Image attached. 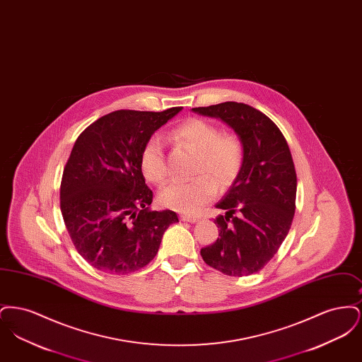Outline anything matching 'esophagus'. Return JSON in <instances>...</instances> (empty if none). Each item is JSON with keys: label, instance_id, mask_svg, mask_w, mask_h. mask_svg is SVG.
I'll return each mask as SVG.
<instances>
[{"label": "esophagus", "instance_id": "esophagus-1", "mask_svg": "<svg viewBox=\"0 0 362 362\" xmlns=\"http://www.w3.org/2000/svg\"><path fill=\"white\" fill-rule=\"evenodd\" d=\"M182 221H187V223H197L199 218L197 216H187V214H182L180 216Z\"/></svg>", "mask_w": 362, "mask_h": 362}]
</instances>
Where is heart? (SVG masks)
I'll return each instance as SVG.
<instances>
[{"instance_id":"b5f03b06","label":"heart","mask_w":362,"mask_h":362,"mask_svg":"<svg viewBox=\"0 0 362 362\" xmlns=\"http://www.w3.org/2000/svg\"><path fill=\"white\" fill-rule=\"evenodd\" d=\"M175 142L197 151L192 180H173L160 191V202L182 213H197L211 202L221 189L233 185L243 165L244 149L240 138L233 133L220 132L214 123L189 118L171 132ZM139 167L145 179L163 185L168 177V163L164 145L158 136H151L139 155Z\"/></svg>"}]
</instances>
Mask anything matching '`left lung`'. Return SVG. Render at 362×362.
Instances as JSON below:
<instances>
[{
	"label": "left lung",
	"instance_id": "left-lung-1",
	"mask_svg": "<svg viewBox=\"0 0 362 362\" xmlns=\"http://www.w3.org/2000/svg\"><path fill=\"white\" fill-rule=\"evenodd\" d=\"M192 110L226 122L244 149L240 173L217 204L225 210L214 220L220 238L201 257L225 276H251L273 259L292 225L297 176L288 142L274 122L248 104Z\"/></svg>",
	"mask_w": 362,
	"mask_h": 362
}]
</instances>
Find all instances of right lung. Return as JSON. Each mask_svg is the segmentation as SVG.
<instances>
[{"label":"right lung","instance_id":"right-lung-1","mask_svg":"<svg viewBox=\"0 0 362 362\" xmlns=\"http://www.w3.org/2000/svg\"><path fill=\"white\" fill-rule=\"evenodd\" d=\"M182 107L118 110L78 136L64 168L59 205L70 240L95 269L129 274L155 258L177 216L151 210L153 192L139 167L144 144Z\"/></svg>","mask_w":362,"mask_h":362}]
</instances>
